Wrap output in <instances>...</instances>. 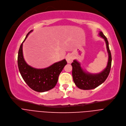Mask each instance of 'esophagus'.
<instances>
[{
    "instance_id": "34e87169",
    "label": "esophagus",
    "mask_w": 126,
    "mask_h": 126,
    "mask_svg": "<svg viewBox=\"0 0 126 126\" xmlns=\"http://www.w3.org/2000/svg\"><path fill=\"white\" fill-rule=\"evenodd\" d=\"M73 56L71 55H69L66 57V60L68 63H71L72 62V61H73Z\"/></svg>"
}]
</instances>
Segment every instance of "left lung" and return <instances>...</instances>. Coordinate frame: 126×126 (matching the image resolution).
Returning <instances> with one entry per match:
<instances>
[{
	"label": "left lung",
	"instance_id": "obj_1",
	"mask_svg": "<svg viewBox=\"0 0 126 126\" xmlns=\"http://www.w3.org/2000/svg\"><path fill=\"white\" fill-rule=\"evenodd\" d=\"M99 36L103 38L106 44L108 54V61L107 65L102 72L98 74H92L85 71L81 66V64L74 60L71 63L72 67V75L73 80L77 86L83 90H90L96 88L105 82L108 77L111 66L112 58L109 47V43L107 38L102 32H100Z\"/></svg>",
	"mask_w": 126,
	"mask_h": 126
}]
</instances>
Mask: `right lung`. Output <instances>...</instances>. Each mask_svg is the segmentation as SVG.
I'll use <instances>...</instances> for the list:
<instances>
[{"label":"right lung","instance_id":"add662e5","mask_svg":"<svg viewBox=\"0 0 126 126\" xmlns=\"http://www.w3.org/2000/svg\"><path fill=\"white\" fill-rule=\"evenodd\" d=\"M32 31V30L31 31L26 35L20 46L18 55V66L20 73L29 86L36 91L43 92L55 87L57 83L59 75L67 64V62L65 59H64L43 69L35 68L29 65L23 58L22 46L23 43Z\"/></svg>","mask_w":126,"mask_h":126}]
</instances>
